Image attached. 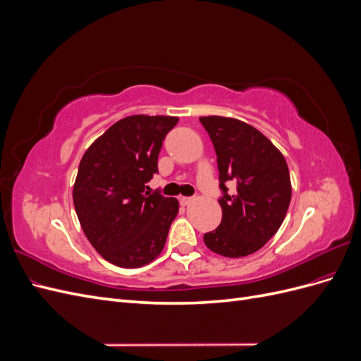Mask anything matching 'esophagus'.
Returning <instances> with one entry per match:
<instances>
[{
    "instance_id": "obj_1",
    "label": "esophagus",
    "mask_w": 361,
    "mask_h": 361,
    "mask_svg": "<svg viewBox=\"0 0 361 361\" xmlns=\"http://www.w3.org/2000/svg\"><path fill=\"white\" fill-rule=\"evenodd\" d=\"M179 202H180L182 206H188L192 202V197H180Z\"/></svg>"
}]
</instances>
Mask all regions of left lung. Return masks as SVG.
Here are the masks:
<instances>
[{
	"label": "left lung",
	"instance_id": "obj_1",
	"mask_svg": "<svg viewBox=\"0 0 361 361\" xmlns=\"http://www.w3.org/2000/svg\"><path fill=\"white\" fill-rule=\"evenodd\" d=\"M200 122L215 147L223 220L203 241L224 257L256 253L277 233L292 197L289 169L281 152L251 125L238 118L204 116ZM238 183L237 194H226L225 182Z\"/></svg>",
	"mask_w": 361,
	"mask_h": 361
}]
</instances>
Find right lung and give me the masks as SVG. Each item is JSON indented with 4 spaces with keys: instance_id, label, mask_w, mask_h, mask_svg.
Listing matches in <instances>:
<instances>
[{
    "instance_id": "1",
    "label": "right lung",
    "mask_w": 361,
    "mask_h": 361,
    "mask_svg": "<svg viewBox=\"0 0 361 361\" xmlns=\"http://www.w3.org/2000/svg\"><path fill=\"white\" fill-rule=\"evenodd\" d=\"M178 122L171 116H128L81 158L72 192L75 211L89 243L116 267H145L166 245L179 202L150 194L146 182L158 171L162 140Z\"/></svg>"
}]
</instances>
